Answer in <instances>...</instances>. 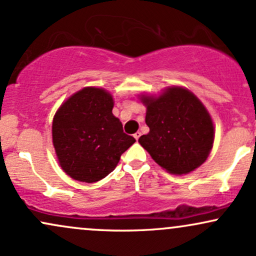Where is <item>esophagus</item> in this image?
Returning a JSON list of instances; mask_svg holds the SVG:
<instances>
[{
	"label": "esophagus",
	"mask_w": 256,
	"mask_h": 256,
	"mask_svg": "<svg viewBox=\"0 0 256 256\" xmlns=\"http://www.w3.org/2000/svg\"><path fill=\"white\" fill-rule=\"evenodd\" d=\"M140 132H136V134H134V140H138V138H140Z\"/></svg>",
	"instance_id": "esophagus-1"
}]
</instances>
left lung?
I'll return each instance as SVG.
<instances>
[{
  "mask_svg": "<svg viewBox=\"0 0 256 256\" xmlns=\"http://www.w3.org/2000/svg\"><path fill=\"white\" fill-rule=\"evenodd\" d=\"M149 134L140 144L152 160L172 174H186L207 160L214 126L206 107L190 90L166 88L160 96L142 95Z\"/></svg>",
  "mask_w": 256,
  "mask_h": 256,
  "instance_id": "obj_1",
  "label": "left lung"
}]
</instances>
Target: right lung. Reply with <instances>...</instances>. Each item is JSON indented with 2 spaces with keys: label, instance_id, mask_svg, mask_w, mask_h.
Returning a JSON list of instances; mask_svg holds the SVG:
<instances>
[{
  "label": "right lung",
  "instance_id": "right-lung-1",
  "mask_svg": "<svg viewBox=\"0 0 256 256\" xmlns=\"http://www.w3.org/2000/svg\"><path fill=\"white\" fill-rule=\"evenodd\" d=\"M108 91L88 86L60 106L52 119V144L61 168L78 182L95 183L116 168L136 142L113 116Z\"/></svg>",
  "mask_w": 256,
  "mask_h": 256
}]
</instances>
